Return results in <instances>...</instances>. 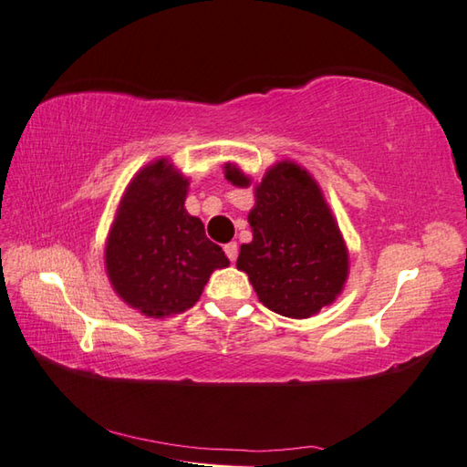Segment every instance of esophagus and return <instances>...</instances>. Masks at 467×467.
Here are the masks:
<instances>
[{
  "instance_id": "esophagus-1",
  "label": "esophagus",
  "mask_w": 467,
  "mask_h": 467,
  "mask_svg": "<svg viewBox=\"0 0 467 467\" xmlns=\"http://www.w3.org/2000/svg\"><path fill=\"white\" fill-rule=\"evenodd\" d=\"M224 254L231 261H236V254H239V244H236V243H226L224 244Z\"/></svg>"
}]
</instances>
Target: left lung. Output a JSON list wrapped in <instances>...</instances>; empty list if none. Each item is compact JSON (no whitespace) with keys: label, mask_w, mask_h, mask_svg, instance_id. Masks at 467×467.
<instances>
[{"label":"left lung","mask_w":467,"mask_h":467,"mask_svg":"<svg viewBox=\"0 0 467 467\" xmlns=\"http://www.w3.org/2000/svg\"><path fill=\"white\" fill-rule=\"evenodd\" d=\"M226 181L249 186L239 168ZM249 214L253 243L236 266L249 275L261 303L275 313L306 319L331 305L347 279V249L319 186L293 162H281L256 186Z\"/></svg>","instance_id":"left-lung-1"}]
</instances>
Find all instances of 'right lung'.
Returning <instances> with one entry per match:
<instances>
[{"mask_svg":"<svg viewBox=\"0 0 467 467\" xmlns=\"http://www.w3.org/2000/svg\"><path fill=\"white\" fill-rule=\"evenodd\" d=\"M186 186L164 161L146 166L128 186L108 236L114 291L148 317L191 309L211 273L228 265L201 218L186 213Z\"/></svg>","mask_w":467,"mask_h":467,"instance_id":"1","label":"right lung"}]
</instances>
